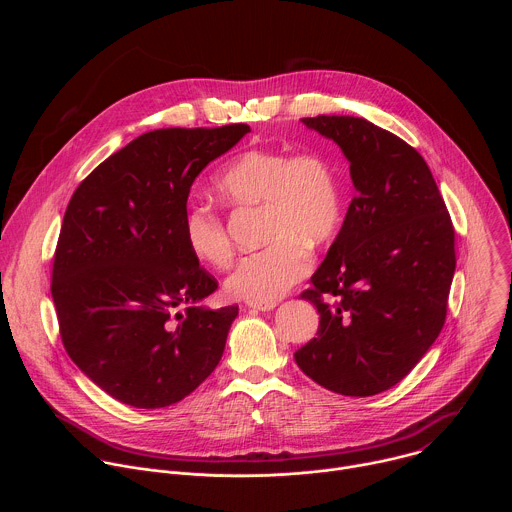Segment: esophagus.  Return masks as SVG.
Wrapping results in <instances>:
<instances>
[{
  "instance_id": "obj_1",
  "label": "esophagus",
  "mask_w": 512,
  "mask_h": 512,
  "mask_svg": "<svg viewBox=\"0 0 512 512\" xmlns=\"http://www.w3.org/2000/svg\"><path fill=\"white\" fill-rule=\"evenodd\" d=\"M247 306L253 308V310H259V312H269V310L275 308V302H265V304H261V302H247Z\"/></svg>"
}]
</instances>
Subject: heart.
<instances>
[{
	"mask_svg": "<svg viewBox=\"0 0 512 512\" xmlns=\"http://www.w3.org/2000/svg\"><path fill=\"white\" fill-rule=\"evenodd\" d=\"M214 190L237 208L263 206L261 227L269 243L243 255L227 279V291L239 300L265 304L281 298L310 269L304 243L318 247L340 225V178L320 152L247 150L216 176ZM182 233L196 259L214 267L229 265L233 243L221 214L190 204L182 216Z\"/></svg>",
	"mask_w": 512,
	"mask_h": 512,
	"instance_id": "heart-1",
	"label": "heart"
}]
</instances>
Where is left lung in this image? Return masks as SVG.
Returning a JSON list of instances; mask_svg holds the SVG:
<instances>
[{
    "mask_svg": "<svg viewBox=\"0 0 512 512\" xmlns=\"http://www.w3.org/2000/svg\"><path fill=\"white\" fill-rule=\"evenodd\" d=\"M334 139L356 188L342 229L302 298L320 314L298 367L346 397L397 385L440 336L456 271L446 202L415 148L350 115L302 119Z\"/></svg>",
    "mask_w": 512,
    "mask_h": 512,
    "instance_id": "left-lung-1",
    "label": "left lung"
}]
</instances>
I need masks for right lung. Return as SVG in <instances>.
<instances>
[{"label":"right lung","mask_w":512,"mask_h":512,"mask_svg":"<svg viewBox=\"0 0 512 512\" xmlns=\"http://www.w3.org/2000/svg\"><path fill=\"white\" fill-rule=\"evenodd\" d=\"M249 131L233 123L143 133L66 206L50 285L60 338L72 362L125 405H174L223 356L239 306H196L218 283L188 249L182 216L196 176Z\"/></svg>","instance_id":"add662e5"}]
</instances>
